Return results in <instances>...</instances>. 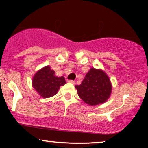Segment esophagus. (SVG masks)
<instances>
[{"instance_id": "34e87169", "label": "esophagus", "mask_w": 148, "mask_h": 148, "mask_svg": "<svg viewBox=\"0 0 148 148\" xmlns=\"http://www.w3.org/2000/svg\"><path fill=\"white\" fill-rule=\"evenodd\" d=\"M67 82H68L73 84H75V81H74V80H67Z\"/></svg>"}]
</instances>
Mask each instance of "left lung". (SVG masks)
<instances>
[{
	"label": "left lung",
	"mask_w": 148,
	"mask_h": 148,
	"mask_svg": "<svg viewBox=\"0 0 148 148\" xmlns=\"http://www.w3.org/2000/svg\"><path fill=\"white\" fill-rule=\"evenodd\" d=\"M79 97L89 105L103 103L110 97L112 91L110 80L102 70L92 68L81 84L76 85Z\"/></svg>",
	"instance_id": "8db88e82"
}]
</instances>
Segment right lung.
<instances>
[{
    "label": "right lung",
    "instance_id": "1",
    "mask_svg": "<svg viewBox=\"0 0 148 148\" xmlns=\"http://www.w3.org/2000/svg\"><path fill=\"white\" fill-rule=\"evenodd\" d=\"M32 83L34 89L42 97L48 98L56 95L66 81L64 77H56L55 71L47 66L36 73Z\"/></svg>",
    "mask_w": 148,
    "mask_h": 148
}]
</instances>
